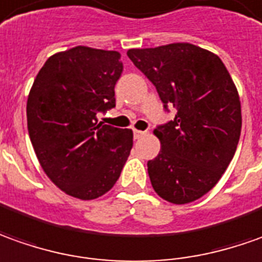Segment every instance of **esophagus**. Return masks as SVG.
<instances>
[{
    "mask_svg": "<svg viewBox=\"0 0 262 262\" xmlns=\"http://www.w3.org/2000/svg\"><path fill=\"white\" fill-rule=\"evenodd\" d=\"M145 135H146V132H143V130H136V129L133 130V136H135V139L143 138Z\"/></svg>",
    "mask_w": 262,
    "mask_h": 262,
    "instance_id": "34e87169",
    "label": "esophagus"
}]
</instances>
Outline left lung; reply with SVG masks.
<instances>
[{"label":"left lung","instance_id":"left-lung-1","mask_svg":"<svg viewBox=\"0 0 262 262\" xmlns=\"http://www.w3.org/2000/svg\"><path fill=\"white\" fill-rule=\"evenodd\" d=\"M127 56L154 83L175 119L155 129L159 155L147 162L155 192L172 204H189L212 189L235 155L241 103L216 54L189 42L132 49Z\"/></svg>","mask_w":262,"mask_h":262}]
</instances>
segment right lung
<instances>
[{"label": "right lung", "instance_id": "add662e5", "mask_svg": "<svg viewBox=\"0 0 262 262\" xmlns=\"http://www.w3.org/2000/svg\"><path fill=\"white\" fill-rule=\"evenodd\" d=\"M122 71L117 51L79 46L50 57L34 80L28 135L46 175L70 196L104 195L130 155L133 132L97 120L116 106Z\"/></svg>", "mask_w": 262, "mask_h": 262}]
</instances>
